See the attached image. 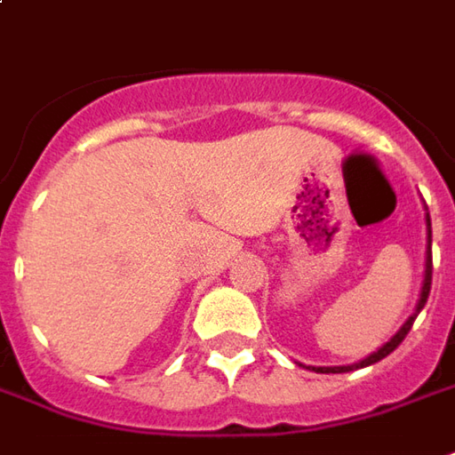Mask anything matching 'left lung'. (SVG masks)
I'll list each match as a JSON object with an SVG mask.
<instances>
[{
	"mask_svg": "<svg viewBox=\"0 0 455 455\" xmlns=\"http://www.w3.org/2000/svg\"><path fill=\"white\" fill-rule=\"evenodd\" d=\"M427 227H428L427 273H424V288H421V298H419V305H416V313H414V315H411V317H409V320H406L404 325H402V330H399V332H396V335H394V338L389 339V342H387L384 347H379V349H377V352H374V355H370L367 360H362L360 364H355V367H370V364H374V362L384 360L387 355H392L394 349H396V347H399V345H402V339H404L406 335H409V330H411V325H414L416 315L421 313V307L427 305L428 291H431V271H434V260H431V219H428V214H427ZM313 370H315V371H323V374H327V371H332V374H338V371H349V370H352V367H313Z\"/></svg>",
	"mask_w": 455,
	"mask_h": 455,
	"instance_id": "1",
	"label": "left lung"
}]
</instances>
